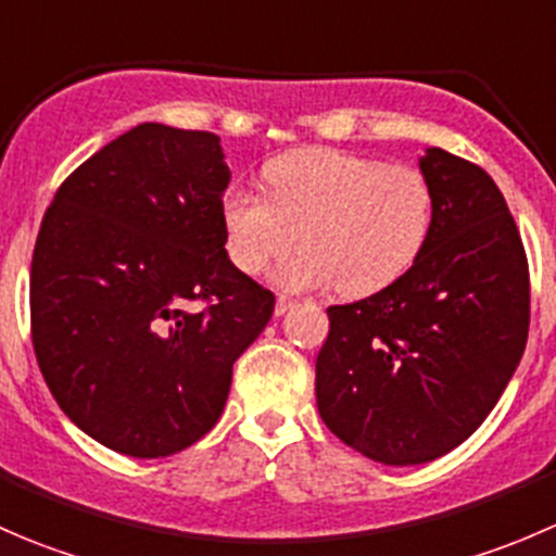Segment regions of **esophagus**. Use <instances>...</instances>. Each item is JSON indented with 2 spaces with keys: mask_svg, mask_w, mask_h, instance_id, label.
<instances>
[{
  "mask_svg": "<svg viewBox=\"0 0 556 556\" xmlns=\"http://www.w3.org/2000/svg\"><path fill=\"white\" fill-rule=\"evenodd\" d=\"M295 306V301L293 299H288V295H279L277 299V306H274V312L279 314V317H282V314H288L290 309H293Z\"/></svg>",
  "mask_w": 556,
  "mask_h": 556,
  "instance_id": "esophagus-1",
  "label": "esophagus"
}]
</instances>
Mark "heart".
Returning <instances> with one entry per match:
<instances>
[{"label": "heart", "instance_id": "b5f03b06", "mask_svg": "<svg viewBox=\"0 0 556 556\" xmlns=\"http://www.w3.org/2000/svg\"><path fill=\"white\" fill-rule=\"evenodd\" d=\"M263 185L266 195L223 193L226 247L233 266L255 277L299 242L304 252L277 277L288 290L379 293L419 261L433 233V188L414 166L306 148L268 161Z\"/></svg>", "mask_w": 556, "mask_h": 556}]
</instances>
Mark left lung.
I'll return each mask as SVG.
<instances>
[{"mask_svg": "<svg viewBox=\"0 0 556 556\" xmlns=\"http://www.w3.org/2000/svg\"><path fill=\"white\" fill-rule=\"evenodd\" d=\"M430 242L397 282L328 306L317 408L346 446L384 465H419L463 444L501 401L530 328L519 228L481 166L430 148Z\"/></svg>", "mask_w": 556, "mask_h": 556, "instance_id": "obj_1", "label": "left lung"}]
</instances>
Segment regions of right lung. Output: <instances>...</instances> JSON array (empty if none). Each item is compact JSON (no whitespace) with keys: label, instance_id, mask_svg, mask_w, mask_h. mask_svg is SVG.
I'll return each mask as SVG.
<instances>
[{"label":"right lung","instance_id":"obj_1","mask_svg":"<svg viewBox=\"0 0 556 556\" xmlns=\"http://www.w3.org/2000/svg\"><path fill=\"white\" fill-rule=\"evenodd\" d=\"M220 137L139 123L55 190L31 255V344L61 412L128 457L210 433L274 293L226 252Z\"/></svg>","mask_w":556,"mask_h":556}]
</instances>
